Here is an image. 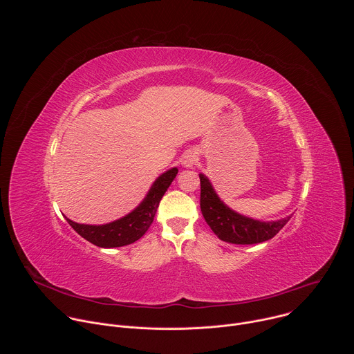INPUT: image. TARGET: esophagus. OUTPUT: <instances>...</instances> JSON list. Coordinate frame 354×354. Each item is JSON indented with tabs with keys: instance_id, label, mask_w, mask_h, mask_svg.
I'll return each mask as SVG.
<instances>
[{
	"instance_id": "34e87169",
	"label": "esophagus",
	"mask_w": 354,
	"mask_h": 354,
	"mask_svg": "<svg viewBox=\"0 0 354 354\" xmlns=\"http://www.w3.org/2000/svg\"><path fill=\"white\" fill-rule=\"evenodd\" d=\"M193 161H194V158H190V157H187V158L185 160V164H186V167H192Z\"/></svg>"
}]
</instances>
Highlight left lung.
<instances>
[{
	"label": "left lung",
	"mask_w": 354,
	"mask_h": 354,
	"mask_svg": "<svg viewBox=\"0 0 354 354\" xmlns=\"http://www.w3.org/2000/svg\"><path fill=\"white\" fill-rule=\"evenodd\" d=\"M198 178L201 214L221 241L236 245L265 242L272 239L291 218V216H288L277 221H259L245 217L224 205L207 176L200 174Z\"/></svg>",
	"instance_id": "obj_1"
}]
</instances>
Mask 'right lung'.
I'll return each instance as SVG.
<instances>
[{
  "instance_id": "1",
  "label": "right lung",
  "mask_w": 354,
  "mask_h": 354,
  "mask_svg": "<svg viewBox=\"0 0 354 354\" xmlns=\"http://www.w3.org/2000/svg\"><path fill=\"white\" fill-rule=\"evenodd\" d=\"M178 174V168H172L160 175L141 203L127 216L102 225L78 224L67 218L68 224L86 241L100 248H118L140 239L149 225L153 224L160 201L167 189Z\"/></svg>"
}]
</instances>
